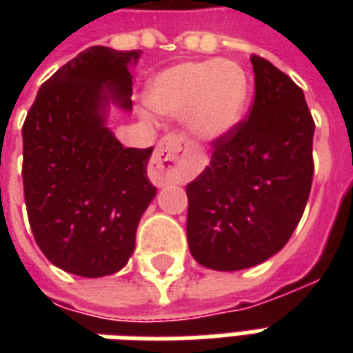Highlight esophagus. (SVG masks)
<instances>
[{
	"mask_svg": "<svg viewBox=\"0 0 353 353\" xmlns=\"http://www.w3.org/2000/svg\"><path fill=\"white\" fill-rule=\"evenodd\" d=\"M187 151H189V145L185 143V138L181 134L162 136L159 145H157V151H154L153 161H151L154 181L159 185L177 181Z\"/></svg>",
	"mask_w": 353,
	"mask_h": 353,
	"instance_id": "esophagus-1",
	"label": "esophagus"
}]
</instances>
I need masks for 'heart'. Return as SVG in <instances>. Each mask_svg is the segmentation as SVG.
<instances>
[{"instance_id": "heart-1", "label": "heart", "mask_w": 353, "mask_h": 353, "mask_svg": "<svg viewBox=\"0 0 353 353\" xmlns=\"http://www.w3.org/2000/svg\"><path fill=\"white\" fill-rule=\"evenodd\" d=\"M250 92L244 68L232 60L181 62L157 73L147 103L162 115H183L202 139L219 138L240 121Z\"/></svg>"}]
</instances>
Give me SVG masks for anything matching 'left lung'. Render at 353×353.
Instances as JSON below:
<instances>
[{
    "instance_id": "left-lung-1",
    "label": "left lung",
    "mask_w": 353,
    "mask_h": 353,
    "mask_svg": "<svg viewBox=\"0 0 353 353\" xmlns=\"http://www.w3.org/2000/svg\"><path fill=\"white\" fill-rule=\"evenodd\" d=\"M250 115L212 141L206 170L187 185V242L214 270H242L288 244L314 177V119L303 88L252 54Z\"/></svg>"
}]
</instances>
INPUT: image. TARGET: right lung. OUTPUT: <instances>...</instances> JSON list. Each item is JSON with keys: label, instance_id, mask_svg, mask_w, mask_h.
Wrapping results in <instances>:
<instances>
[{"label": "right lung", "instance_id": "1", "mask_svg": "<svg viewBox=\"0 0 353 353\" xmlns=\"http://www.w3.org/2000/svg\"><path fill=\"white\" fill-rule=\"evenodd\" d=\"M138 58L139 50H83L43 83L22 126L30 227L45 257L65 272L121 270L157 194L147 177L153 147H123L105 126L108 90L132 108L128 65Z\"/></svg>", "mask_w": 353, "mask_h": 353}]
</instances>
